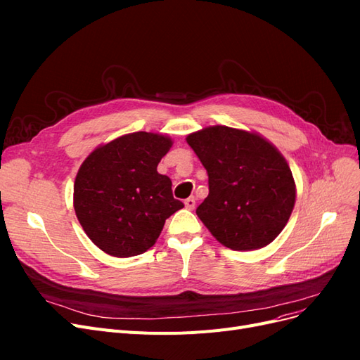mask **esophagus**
<instances>
[{"label": "esophagus", "mask_w": 360, "mask_h": 360, "mask_svg": "<svg viewBox=\"0 0 360 360\" xmlns=\"http://www.w3.org/2000/svg\"><path fill=\"white\" fill-rule=\"evenodd\" d=\"M195 198L193 197H189L188 200H184V205H186V209H189V210H193L195 209Z\"/></svg>", "instance_id": "obj_1"}]
</instances>
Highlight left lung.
I'll list each match as a JSON object with an SVG mask.
<instances>
[{
    "mask_svg": "<svg viewBox=\"0 0 360 360\" xmlns=\"http://www.w3.org/2000/svg\"><path fill=\"white\" fill-rule=\"evenodd\" d=\"M209 174V195L197 214L216 240L233 250L271 243L287 225L296 184L285 158L266 138L210 126L186 138Z\"/></svg>",
    "mask_w": 360,
    "mask_h": 360,
    "instance_id": "1",
    "label": "left lung"
}]
</instances>
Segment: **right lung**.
<instances>
[{
    "label": "right lung",
    "instance_id": "right-lung-1",
    "mask_svg": "<svg viewBox=\"0 0 360 360\" xmlns=\"http://www.w3.org/2000/svg\"><path fill=\"white\" fill-rule=\"evenodd\" d=\"M172 146L167 135L135 132L99 146L76 174L73 207L90 240L112 257H134L153 246L168 217L184 204L158 172Z\"/></svg>",
    "mask_w": 360,
    "mask_h": 360
}]
</instances>
